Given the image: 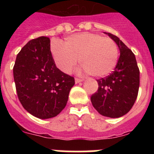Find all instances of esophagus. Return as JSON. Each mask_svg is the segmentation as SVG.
Wrapping results in <instances>:
<instances>
[{
  "instance_id": "esophagus-1",
  "label": "esophagus",
  "mask_w": 154,
  "mask_h": 154,
  "mask_svg": "<svg viewBox=\"0 0 154 154\" xmlns=\"http://www.w3.org/2000/svg\"><path fill=\"white\" fill-rule=\"evenodd\" d=\"M83 82V79H77V78L75 79V84L79 83V82Z\"/></svg>"
}]
</instances>
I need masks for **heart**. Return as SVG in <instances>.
I'll list each match as a JSON object with an SVG mask.
<instances>
[{
	"mask_svg": "<svg viewBox=\"0 0 154 154\" xmlns=\"http://www.w3.org/2000/svg\"><path fill=\"white\" fill-rule=\"evenodd\" d=\"M51 51L57 67L63 72H70L79 58L82 69L95 77L109 74L119 56L118 47L112 39L89 32L70 35L64 43L52 41Z\"/></svg>",
	"mask_w": 154,
	"mask_h": 154,
	"instance_id": "heart-1",
	"label": "heart"
}]
</instances>
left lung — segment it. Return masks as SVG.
<instances>
[{"label":"left lung","mask_w":154,"mask_h":154,"mask_svg":"<svg viewBox=\"0 0 154 154\" xmlns=\"http://www.w3.org/2000/svg\"><path fill=\"white\" fill-rule=\"evenodd\" d=\"M104 33L117 45L120 55L112 74L97 80L99 89L91 96V102L102 116L119 118L131 109L137 99L140 70L133 51L118 37Z\"/></svg>","instance_id":"1"}]
</instances>
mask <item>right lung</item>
Listing matches in <instances>:
<instances>
[{
  "instance_id": "obj_1",
  "label": "right lung",
  "mask_w": 154,
  "mask_h": 154,
  "mask_svg": "<svg viewBox=\"0 0 154 154\" xmlns=\"http://www.w3.org/2000/svg\"><path fill=\"white\" fill-rule=\"evenodd\" d=\"M13 73L22 106L42 119L55 117L62 112L75 85L73 77L56 67L50 50V39L44 36L29 41L21 48Z\"/></svg>"
}]
</instances>
